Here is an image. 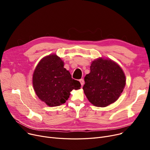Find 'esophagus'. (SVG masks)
Instances as JSON below:
<instances>
[{"label":"esophagus","instance_id":"34e87169","mask_svg":"<svg viewBox=\"0 0 150 150\" xmlns=\"http://www.w3.org/2000/svg\"><path fill=\"white\" fill-rule=\"evenodd\" d=\"M79 81L80 82L81 86H83V84H84V80L83 79V78H81V79H80V80H79Z\"/></svg>","mask_w":150,"mask_h":150}]
</instances>
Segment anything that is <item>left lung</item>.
Segmentation results:
<instances>
[{"label":"left lung","instance_id":"left-lung-1","mask_svg":"<svg viewBox=\"0 0 150 150\" xmlns=\"http://www.w3.org/2000/svg\"><path fill=\"white\" fill-rule=\"evenodd\" d=\"M91 72L84 77L83 89L91 103L106 107L116 101L126 84L121 67L111 59L98 58L90 66Z\"/></svg>","mask_w":150,"mask_h":150}]
</instances>
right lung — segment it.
<instances>
[{"label": "right lung", "mask_w": 150, "mask_h": 150, "mask_svg": "<svg viewBox=\"0 0 150 150\" xmlns=\"http://www.w3.org/2000/svg\"><path fill=\"white\" fill-rule=\"evenodd\" d=\"M32 83L38 98L51 107L65 103L70 92L81 88L80 83L72 79L64 67V62L56 54L47 55L39 62Z\"/></svg>", "instance_id": "add662e5"}]
</instances>
